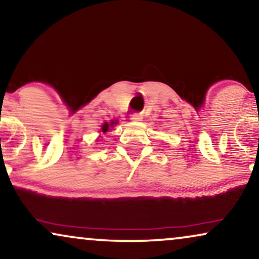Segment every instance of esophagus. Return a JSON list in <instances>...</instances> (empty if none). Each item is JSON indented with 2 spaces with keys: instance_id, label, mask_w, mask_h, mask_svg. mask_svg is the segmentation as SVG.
<instances>
[{
  "instance_id": "34e87169",
  "label": "esophagus",
  "mask_w": 259,
  "mask_h": 259,
  "mask_svg": "<svg viewBox=\"0 0 259 259\" xmlns=\"http://www.w3.org/2000/svg\"><path fill=\"white\" fill-rule=\"evenodd\" d=\"M131 120H132V121H141V120H143V114H141V113H133V114L131 115Z\"/></svg>"
}]
</instances>
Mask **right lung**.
I'll list each match as a JSON object with an SVG mask.
<instances>
[{
    "label": "right lung",
    "mask_w": 259,
    "mask_h": 259,
    "mask_svg": "<svg viewBox=\"0 0 259 259\" xmlns=\"http://www.w3.org/2000/svg\"><path fill=\"white\" fill-rule=\"evenodd\" d=\"M114 123H116L115 121H112V122H105L104 123V126H102V132H104V133H106V132H107V131L109 130V126H113V125H114Z\"/></svg>",
    "instance_id": "add662e5"
}]
</instances>
